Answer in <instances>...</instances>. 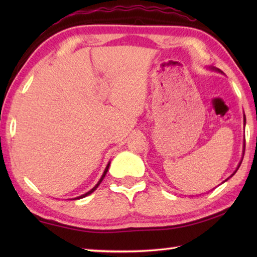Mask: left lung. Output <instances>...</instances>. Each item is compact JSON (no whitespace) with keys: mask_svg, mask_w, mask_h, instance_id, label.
I'll use <instances>...</instances> for the list:
<instances>
[{"mask_svg":"<svg viewBox=\"0 0 257 257\" xmlns=\"http://www.w3.org/2000/svg\"><path fill=\"white\" fill-rule=\"evenodd\" d=\"M217 71H220V70H219V69H217ZM245 121H246V120H245ZM239 165H240V164H239ZM237 170H238V169H237ZM234 172H236V171H234Z\"/></svg>","mask_w":257,"mask_h":257,"instance_id":"8db88e82","label":"left lung"}]
</instances>
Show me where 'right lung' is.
<instances>
[{
    "label": "right lung",
    "mask_w": 257,
    "mask_h": 257,
    "mask_svg": "<svg viewBox=\"0 0 257 257\" xmlns=\"http://www.w3.org/2000/svg\"><path fill=\"white\" fill-rule=\"evenodd\" d=\"M108 167H110V163H108V164L106 165V168H105V170H104V173H103V176L101 177V179H99V181L97 182V185H96V186H95L93 189H90L89 191H87V193H86V194H84V195H81V196H79V197H77L76 199H79V198H82V197H86V196H87V195L92 194V193H93V191H94L95 189H96V188H97V187H98V185H99V184H101V182H102V180L104 179V177H105V175H106V172H107V170H108Z\"/></svg>",
    "instance_id": "1"
}]
</instances>
